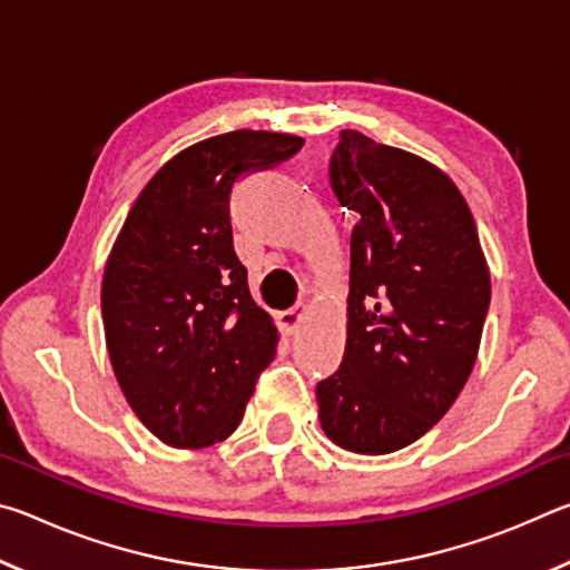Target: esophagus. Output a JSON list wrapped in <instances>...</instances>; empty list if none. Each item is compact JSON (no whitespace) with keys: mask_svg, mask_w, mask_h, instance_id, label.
<instances>
[{"mask_svg":"<svg viewBox=\"0 0 570 570\" xmlns=\"http://www.w3.org/2000/svg\"><path fill=\"white\" fill-rule=\"evenodd\" d=\"M306 308H308V306H306L304 302H298L296 306L286 308V312L278 314V330H282L284 334H294V332L298 330V324L304 322Z\"/></svg>","mask_w":570,"mask_h":570,"instance_id":"34e87169","label":"esophagus"}]
</instances>
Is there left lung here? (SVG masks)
Segmentation results:
<instances>
[{
    "label": "left lung",
    "instance_id": "1",
    "mask_svg": "<svg viewBox=\"0 0 570 570\" xmlns=\"http://www.w3.org/2000/svg\"><path fill=\"white\" fill-rule=\"evenodd\" d=\"M350 240L346 346L316 384L326 438L387 455L442 420L475 364L490 274L465 198L445 173L342 130L330 163Z\"/></svg>",
    "mask_w": 570,
    "mask_h": 570
}]
</instances>
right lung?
<instances>
[{
    "mask_svg": "<svg viewBox=\"0 0 570 570\" xmlns=\"http://www.w3.org/2000/svg\"><path fill=\"white\" fill-rule=\"evenodd\" d=\"M302 146L264 130L196 142L125 218L102 276L105 340L125 400L166 445L226 440L274 360L276 326L250 298L234 248L230 193Z\"/></svg>",
    "mask_w": 570,
    "mask_h": 570,
    "instance_id": "1",
    "label": "right lung"
}]
</instances>
